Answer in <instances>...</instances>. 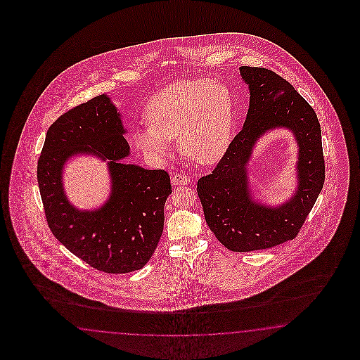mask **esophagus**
I'll return each mask as SVG.
<instances>
[{
    "instance_id": "34e87169",
    "label": "esophagus",
    "mask_w": 360,
    "mask_h": 360,
    "mask_svg": "<svg viewBox=\"0 0 360 360\" xmlns=\"http://www.w3.org/2000/svg\"><path fill=\"white\" fill-rule=\"evenodd\" d=\"M172 184L174 186L188 185L190 178L187 175L181 174V173H174L172 175Z\"/></svg>"
}]
</instances>
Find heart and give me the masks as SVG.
<instances>
[{"label":"heart","mask_w":360,"mask_h":360,"mask_svg":"<svg viewBox=\"0 0 360 360\" xmlns=\"http://www.w3.org/2000/svg\"><path fill=\"white\" fill-rule=\"evenodd\" d=\"M145 116L149 127L136 131L134 141L146 155L167 157L169 141L178 139L187 158L208 164L229 145L232 98L229 87L217 80L181 82L153 98Z\"/></svg>","instance_id":"obj_1"}]
</instances>
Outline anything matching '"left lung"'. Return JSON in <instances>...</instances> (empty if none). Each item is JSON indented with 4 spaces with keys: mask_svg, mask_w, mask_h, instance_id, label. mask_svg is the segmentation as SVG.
Listing matches in <instances>:
<instances>
[{
    "mask_svg": "<svg viewBox=\"0 0 360 360\" xmlns=\"http://www.w3.org/2000/svg\"><path fill=\"white\" fill-rule=\"evenodd\" d=\"M240 74L251 92L247 120L212 173L199 178L196 191L208 227L226 248L260 251L300 233L325 184V157L316 112L288 80L262 67L243 65ZM278 126L293 131L300 146L299 190L271 209L251 200L245 166L255 140Z\"/></svg>",
    "mask_w": 360,
    "mask_h": 360,
    "instance_id": "left-lung-1",
    "label": "left lung"
}]
</instances>
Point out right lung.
<instances>
[{
	"label": "right lung",
	"instance_id": "add662e5",
	"mask_svg": "<svg viewBox=\"0 0 360 360\" xmlns=\"http://www.w3.org/2000/svg\"><path fill=\"white\" fill-rule=\"evenodd\" d=\"M119 113L100 95L59 116L49 128L37 176L53 235L94 269L139 271L150 260L164 231V207L172 194L165 170L121 164L129 154ZM92 152L110 161L112 194L98 212L72 208L61 186V169L74 153Z\"/></svg>",
	"mask_w": 360,
	"mask_h": 360
}]
</instances>
